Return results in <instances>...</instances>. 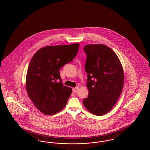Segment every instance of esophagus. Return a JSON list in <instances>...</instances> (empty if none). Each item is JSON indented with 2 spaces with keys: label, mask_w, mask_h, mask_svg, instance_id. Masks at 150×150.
I'll use <instances>...</instances> for the list:
<instances>
[{
  "label": "esophagus",
  "mask_w": 150,
  "mask_h": 150,
  "mask_svg": "<svg viewBox=\"0 0 150 150\" xmlns=\"http://www.w3.org/2000/svg\"><path fill=\"white\" fill-rule=\"evenodd\" d=\"M79 88L78 86H77V87H76V88H72V92H73L74 93H77L79 91Z\"/></svg>",
  "instance_id": "34e87169"
}]
</instances>
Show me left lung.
Instances as JSON below:
<instances>
[{"label":"left lung","instance_id":"1","mask_svg":"<svg viewBox=\"0 0 150 150\" xmlns=\"http://www.w3.org/2000/svg\"><path fill=\"white\" fill-rule=\"evenodd\" d=\"M83 50L86 54L85 70L89 95L83 103L92 114L101 116L114 107L121 94L123 69L117 55L106 45H87Z\"/></svg>","mask_w":150,"mask_h":150}]
</instances>
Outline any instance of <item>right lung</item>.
Listing matches in <instances>:
<instances>
[{
  "instance_id": "add662e5",
  "label": "right lung",
  "mask_w": 150,
  "mask_h": 150,
  "mask_svg": "<svg viewBox=\"0 0 150 150\" xmlns=\"http://www.w3.org/2000/svg\"><path fill=\"white\" fill-rule=\"evenodd\" d=\"M80 44L48 46L37 51L31 58L26 75V89L36 107L44 114L62 110L72 93L64 86L59 69L76 56Z\"/></svg>"
}]
</instances>
